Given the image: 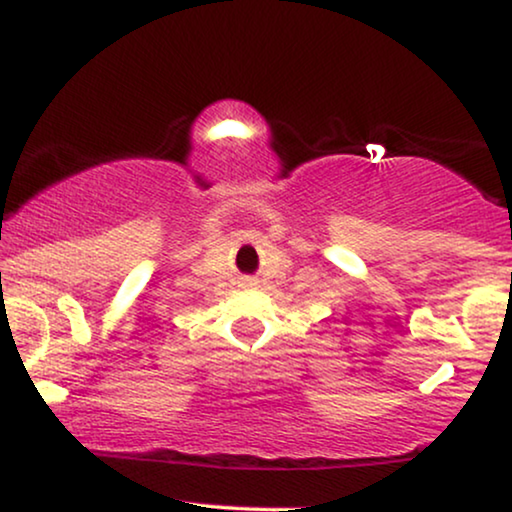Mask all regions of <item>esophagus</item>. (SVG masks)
<instances>
[{
	"label": "esophagus",
	"instance_id": "obj_1",
	"mask_svg": "<svg viewBox=\"0 0 512 512\" xmlns=\"http://www.w3.org/2000/svg\"><path fill=\"white\" fill-rule=\"evenodd\" d=\"M242 286H256V282H254V279L244 277V279H242Z\"/></svg>",
	"mask_w": 512,
	"mask_h": 512
}]
</instances>
